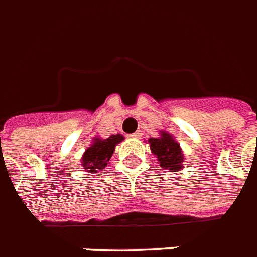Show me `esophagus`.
Returning <instances> with one entry per match:
<instances>
[{"label": "esophagus", "instance_id": "34e87169", "mask_svg": "<svg viewBox=\"0 0 257 257\" xmlns=\"http://www.w3.org/2000/svg\"><path fill=\"white\" fill-rule=\"evenodd\" d=\"M128 136L131 137V139H140V137H141V133L135 132V133H131V135H128Z\"/></svg>", "mask_w": 257, "mask_h": 257}]
</instances>
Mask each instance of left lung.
Wrapping results in <instances>:
<instances>
[{
	"label": "left lung",
	"instance_id": "obj_1",
	"mask_svg": "<svg viewBox=\"0 0 257 257\" xmlns=\"http://www.w3.org/2000/svg\"><path fill=\"white\" fill-rule=\"evenodd\" d=\"M151 151L157 157L160 167L169 169L172 172L180 171L183 168V152L180 149V144L173 140V137L167 132H161L159 139H149Z\"/></svg>",
	"mask_w": 257,
	"mask_h": 257
}]
</instances>
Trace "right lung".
Listing matches in <instances>:
<instances>
[{
    "instance_id": "1",
    "label": "right lung",
    "mask_w": 257,
    "mask_h": 257,
    "mask_svg": "<svg viewBox=\"0 0 257 257\" xmlns=\"http://www.w3.org/2000/svg\"><path fill=\"white\" fill-rule=\"evenodd\" d=\"M124 140L122 135H112L108 139H94L90 147L85 151L84 156H82V167L89 173H96L108 165V161L110 160L113 152H114V147L116 144L121 143Z\"/></svg>"
}]
</instances>
